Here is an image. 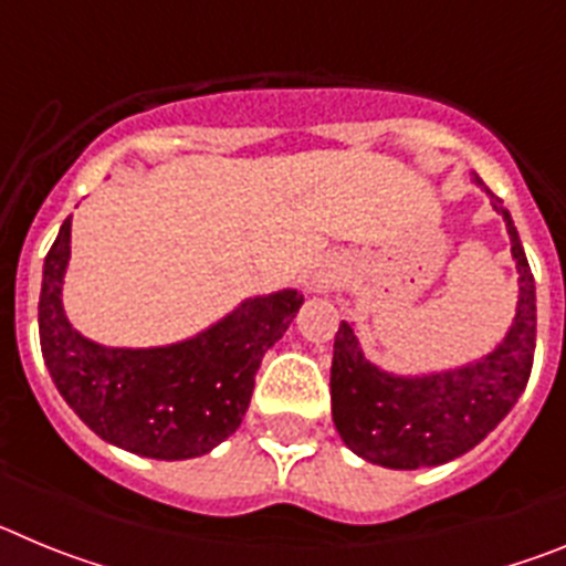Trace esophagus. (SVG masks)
Here are the masks:
<instances>
[{
  "label": "esophagus",
  "instance_id": "esophagus-1",
  "mask_svg": "<svg viewBox=\"0 0 566 566\" xmlns=\"http://www.w3.org/2000/svg\"><path fill=\"white\" fill-rule=\"evenodd\" d=\"M334 286H337V277H334L332 272L314 274V289H317V292H328V289H334Z\"/></svg>",
  "mask_w": 566,
  "mask_h": 566
}]
</instances>
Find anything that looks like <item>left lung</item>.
<instances>
[{"label":"left lung","instance_id":"8db88e82","mask_svg":"<svg viewBox=\"0 0 566 566\" xmlns=\"http://www.w3.org/2000/svg\"><path fill=\"white\" fill-rule=\"evenodd\" d=\"M484 187V181H479ZM507 223L518 269V306L507 337L479 363L428 377H397L363 357L357 334L339 323L332 359V417L343 442L365 462L394 470L444 464L476 448L522 397L536 354V283L513 218L484 187Z\"/></svg>","mask_w":566,"mask_h":566}]
</instances>
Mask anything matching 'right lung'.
Wrapping results in <instances>:
<instances>
[{"label": "right lung", "instance_id": "obj_1", "mask_svg": "<svg viewBox=\"0 0 566 566\" xmlns=\"http://www.w3.org/2000/svg\"><path fill=\"white\" fill-rule=\"evenodd\" d=\"M70 218L44 258L39 339L64 402L104 442L149 459L203 457L243 422L263 354L283 337L303 294L240 303L203 334L164 348H104L70 326L62 280Z\"/></svg>", "mask_w": 566, "mask_h": 566}]
</instances>
